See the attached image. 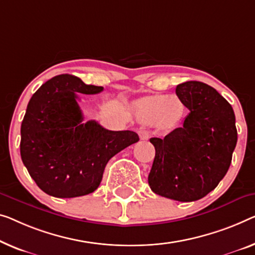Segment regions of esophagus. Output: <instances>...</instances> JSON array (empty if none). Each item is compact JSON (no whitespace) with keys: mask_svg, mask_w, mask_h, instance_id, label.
I'll return each instance as SVG.
<instances>
[{"mask_svg":"<svg viewBox=\"0 0 255 255\" xmlns=\"http://www.w3.org/2000/svg\"><path fill=\"white\" fill-rule=\"evenodd\" d=\"M138 135H139L140 139H149L151 134H150V131L147 130V129H145V128H140L139 130H138Z\"/></svg>","mask_w":255,"mask_h":255,"instance_id":"obj_1","label":"esophagus"}]
</instances>
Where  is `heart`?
Returning <instances> with one entry per match:
<instances>
[{
	"mask_svg": "<svg viewBox=\"0 0 255 255\" xmlns=\"http://www.w3.org/2000/svg\"><path fill=\"white\" fill-rule=\"evenodd\" d=\"M177 104L180 105L178 101L170 96L147 97L139 102L138 116L145 123L160 120L162 126H172L181 113Z\"/></svg>",
	"mask_w": 255,
	"mask_h": 255,
	"instance_id": "b5f03b06",
	"label": "heart"
}]
</instances>
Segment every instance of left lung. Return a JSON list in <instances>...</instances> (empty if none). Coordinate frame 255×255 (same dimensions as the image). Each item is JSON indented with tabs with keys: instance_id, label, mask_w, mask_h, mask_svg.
<instances>
[{
	"instance_id": "left-lung-1",
	"label": "left lung",
	"mask_w": 255,
	"mask_h": 255,
	"mask_svg": "<svg viewBox=\"0 0 255 255\" xmlns=\"http://www.w3.org/2000/svg\"><path fill=\"white\" fill-rule=\"evenodd\" d=\"M176 95L189 115L183 126L164 138H150L155 155L147 180L159 196L195 201L218 187L229 169L237 143L236 119L231 105L206 83L183 82Z\"/></svg>"
}]
</instances>
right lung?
Returning <instances> with one entry per match:
<instances>
[{"label": "right lung", "mask_w": 255, "mask_h": 255, "mask_svg": "<svg viewBox=\"0 0 255 255\" xmlns=\"http://www.w3.org/2000/svg\"><path fill=\"white\" fill-rule=\"evenodd\" d=\"M103 89L62 74L43 83L29 100L20 128V155L47 195L74 198L94 192L110 159L139 140L135 131L108 130L95 120L82 123L78 94Z\"/></svg>", "instance_id": "1"}]
</instances>
